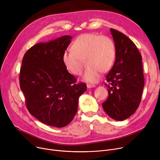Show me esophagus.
Returning a JSON list of instances; mask_svg holds the SVG:
<instances>
[{
	"label": "esophagus",
	"mask_w": 160,
	"mask_h": 160,
	"mask_svg": "<svg viewBox=\"0 0 160 160\" xmlns=\"http://www.w3.org/2000/svg\"><path fill=\"white\" fill-rule=\"evenodd\" d=\"M87 87L88 88H93V87H95V85H93V84H87Z\"/></svg>",
	"instance_id": "esophagus-1"
}]
</instances>
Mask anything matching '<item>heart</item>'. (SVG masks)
<instances>
[{"instance_id":"1","label":"heart","mask_w":160,"mask_h":160,"mask_svg":"<svg viewBox=\"0 0 160 160\" xmlns=\"http://www.w3.org/2000/svg\"><path fill=\"white\" fill-rule=\"evenodd\" d=\"M115 57V44L109 37L87 33L76 38L71 51L63 54L62 62L68 71L79 76L82 74L85 60L88 68L83 79L96 82L100 79L101 72L105 73L112 68Z\"/></svg>"}]
</instances>
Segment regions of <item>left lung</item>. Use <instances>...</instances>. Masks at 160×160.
Returning <instances> with one entry per match:
<instances>
[{
  "instance_id": "1",
  "label": "left lung",
  "mask_w": 160,
  "mask_h": 160,
  "mask_svg": "<svg viewBox=\"0 0 160 160\" xmlns=\"http://www.w3.org/2000/svg\"><path fill=\"white\" fill-rule=\"evenodd\" d=\"M116 47V59L106 76L108 98L102 103L112 119L122 121L138 108L144 85L142 57L135 43L125 34L111 28Z\"/></svg>"
}]
</instances>
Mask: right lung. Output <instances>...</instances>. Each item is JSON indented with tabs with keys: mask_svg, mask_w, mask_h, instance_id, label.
Returning a JSON list of instances; mask_svg holds the SVG:
<instances>
[{
	"mask_svg": "<svg viewBox=\"0 0 160 160\" xmlns=\"http://www.w3.org/2000/svg\"><path fill=\"white\" fill-rule=\"evenodd\" d=\"M72 39L66 35L34 45L26 52L20 69V88L29 112L41 122L57 128L71 122L79 98L87 90L85 83L76 84L77 79L62 62Z\"/></svg>",
	"mask_w": 160,
	"mask_h": 160,
	"instance_id": "right-lung-1",
	"label": "right lung"
}]
</instances>
